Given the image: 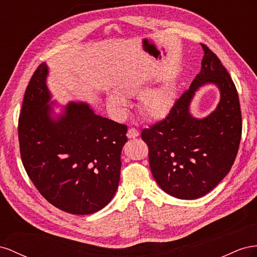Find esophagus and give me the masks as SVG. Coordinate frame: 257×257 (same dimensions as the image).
I'll list each match as a JSON object with an SVG mask.
<instances>
[{"mask_svg": "<svg viewBox=\"0 0 257 257\" xmlns=\"http://www.w3.org/2000/svg\"><path fill=\"white\" fill-rule=\"evenodd\" d=\"M139 135H140V134H139V131L136 128H129L128 133H127V137L129 139H135V138L139 137Z\"/></svg>", "mask_w": 257, "mask_h": 257, "instance_id": "esophagus-1", "label": "esophagus"}]
</instances>
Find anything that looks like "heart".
<instances>
[{
	"instance_id": "1",
	"label": "heart",
	"mask_w": 257,
	"mask_h": 257,
	"mask_svg": "<svg viewBox=\"0 0 257 257\" xmlns=\"http://www.w3.org/2000/svg\"><path fill=\"white\" fill-rule=\"evenodd\" d=\"M118 93H109L107 102L114 111L122 115L126 112L127 100L141 91L140 85L134 82H122L117 87ZM173 102V91L167 86H160L145 91L140 97L139 107L143 115L152 119H160L169 113Z\"/></svg>"
}]
</instances>
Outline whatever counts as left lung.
Listing matches in <instances>:
<instances>
[{
  "instance_id": "8db88e82",
  "label": "left lung",
  "mask_w": 257,
  "mask_h": 257,
  "mask_svg": "<svg viewBox=\"0 0 257 257\" xmlns=\"http://www.w3.org/2000/svg\"><path fill=\"white\" fill-rule=\"evenodd\" d=\"M201 70L188 89L175 101L164 120L144 129L150 167L160 188L175 198L198 199L211 192L230 171L236 159L242 119L237 89L215 54L206 46ZM214 84L220 101L202 119L190 112L195 92Z\"/></svg>"
}]
</instances>
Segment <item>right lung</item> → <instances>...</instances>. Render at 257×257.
Returning <instances> with one entry per match:
<instances>
[{
  "mask_svg": "<svg viewBox=\"0 0 257 257\" xmlns=\"http://www.w3.org/2000/svg\"><path fill=\"white\" fill-rule=\"evenodd\" d=\"M48 74L44 62L26 89L18 126L21 159L48 202L71 214H91L118 187L128 129L97 115L87 102L60 105L51 100Z\"/></svg>",
  "mask_w": 257,
  "mask_h": 257,
  "instance_id": "right-lung-1",
  "label": "right lung"
}]
</instances>
